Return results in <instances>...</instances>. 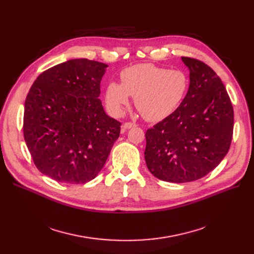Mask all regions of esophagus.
Instances as JSON below:
<instances>
[{
  "label": "esophagus",
  "mask_w": 254,
  "mask_h": 254,
  "mask_svg": "<svg viewBox=\"0 0 254 254\" xmlns=\"http://www.w3.org/2000/svg\"><path fill=\"white\" fill-rule=\"evenodd\" d=\"M137 127V125L135 123H125L124 124V127L126 129H128V128H131V127Z\"/></svg>",
  "instance_id": "1"
}]
</instances>
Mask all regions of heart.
Returning <instances> with one entry per match:
<instances>
[{
	"mask_svg": "<svg viewBox=\"0 0 254 254\" xmlns=\"http://www.w3.org/2000/svg\"><path fill=\"white\" fill-rule=\"evenodd\" d=\"M122 83L110 82L105 100L110 111L120 114L128 104V96L142 117L159 122L174 112L183 101L190 86L188 74L182 70H169L152 64H143L120 73Z\"/></svg>",
	"mask_w": 254,
	"mask_h": 254,
	"instance_id": "obj_1",
	"label": "heart"
}]
</instances>
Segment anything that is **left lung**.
Returning <instances> with one entry per match:
<instances>
[{
    "instance_id": "obj_1",
    "label": "left lung",
    "mask_w": 254,
    "mask_h": 254,
    "mask_svg": "<svg viewBox=\"0 0 254 254\" xmlns=\"http://www.w3.org/2000/svg\"><path fill=\"white\" fill-rule=\"evenodd\" d=\"M190 88L178 108L146 131L145 161L163 181L184 183L214 170L233 139L234 109L220 78L205 63L182 57Z\"/></svg>"
}]
</instances>
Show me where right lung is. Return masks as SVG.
<instances>
[{
    "mask_svg": "<svg viewBox=\"0 0 254 254\" xmlns=\"http://www.w3.org/2000/svg\"><path fill=\"white\" fill-rule=\"evenodd\" d=\"M107 64L70 60L40 74L24 103L23 137L35 166L58 182L86 183L99 174L120 124L104 111Z\"/></svg>",
    "mask_w": 254,
    "mask_h": 254,
    "instance_id": "add662e5",
    "label": "right lung"
}]
</instances>
